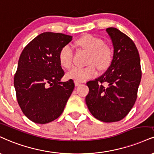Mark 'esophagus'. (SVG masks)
<instances>
[{"mask_svg": "<svg viewBox=\"0 0 154 154\" xmlns=\"http://www.w3.org/2000/svg\"><path fill=\"white\" fill-rule=\"evenodd\" d=\"M75 86L77 87V86H79V85H80L81 83L79 82H77V81H75Z\"/></svg>", "mask_w": 154, "mask_h": 154, "instance_id": "1", "label": "esophagus"}]
</instances>
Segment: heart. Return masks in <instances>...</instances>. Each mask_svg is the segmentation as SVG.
Listing matches in <instances>:
<instances>
[{
	"label": "heart",
	"instance_id": "b5f03b06",
	"mask_svg": "<svg viewBox=\"0 0 154 154\" xmlns=\"http://www.w3.org/2000/svg\"><path fill=\"white\" fill-rule=\"evenodd\" d=\"M76 44L83 49L90 51L88 63L91 64L85 67L74 66L66 73V78L77 82H82L89 78L95 77L97 74L96 65L100 69H105L110 66L112 60V50L99 37L88 34L77 40ZM74 51L71 45L64 46L59 54L61 65L69 68L72 65ZM95 63L96 65L94 64Z\"/></svg>",
	"mask_w": 154,
	"mask_h": 154
}]
</instances>
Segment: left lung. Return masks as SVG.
Instances as JSON below:
<instances>
[{
  "label": "left lung",
  "instance_id": "left-lung-1",
  "mask_svg": "<svg viewBox=\"0 0 154 154\" xmlns=\"http://www.w3.org/2000/svg\"><path fill=\"white\" fill-rule=\"evenodd\" d=\"M106 31L113 45V59L105 74L87 83L90 91L85 101L94 117L112 123L123 119L132 109L142 73L139 53L133 40L116 28H107ZM105 82L107 87L103 86Z\"/></svg>",
  "mask_w": 154,
  "mask_h": 154
}]
</instances>
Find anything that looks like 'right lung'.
<instances>
[{"instance_id":"right-lung-1","label":"right lung","mask_w":154,"mask_h":154,"mask_svg":"<svg viewBox=\"0 0 154 154\" xmlns=\"http://www.w3.org/2000/svg\"><path fill=\"white\" fill-rule=\"evenodd\" d=\"M72 36L44 32L26 46L14 75L16 98L22 112L31 121L45 124L59 118L71 95L73 80L61 82L64 75L59 54Z\"/></svg>"}]
</instances>
